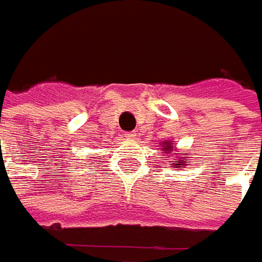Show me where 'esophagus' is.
<instances>
[{
    "mask_svg": "<svg viewBox=\"0 0 262 262\" xmlns=\"http://www.w3.org/2000/svg\"><path fill=\"white\" fill-rule=\"evenodd\" d=\"M125 137L126 138H129V140H134L137 136H136V133H126Z\"/></svg>",
    "mask_w": 262,
    "mask_h": 262,
    "instance_id": "34e87169",
    "label": "esophagus"
}]
</instances>
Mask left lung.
I'll return each instance as SVG.
<instances>
[{"label":"left lung","instance_id":"8db88e82","mask_svg":"<svg viewBox=\"0 0 262 262\" xmlns=\"http://www.w3.org/2000/svg\"><path fill=\"white\" fill-rule=\"evenodd\" d=\"M175 141H169V140H166V141H163L162 144H160V147H162V151L163 153H170V151H173V148H176L175 146ZM176 162L175 163H172V167H176V169H182V167L185 166L186 163H189L191 160L188 159V155L186 153H176Z\"/></svg>","mask_w":262,"mask_h":262}]
</instances>
